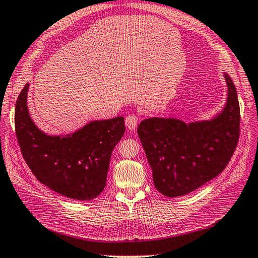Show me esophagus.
Here are the masks:
<instances>
[{
  "label": "esophagus",
  "instance_id": "obj_1",
  "mask_svg": "<svg viewBox=\"0 0 258 258\" xmlns=\"http://www.w3.org/2000/svg\"><path fill=\"white\" fill-rule=\"evenodd\" d=\"M138 116L135 114H130L125 119V124H126V127H127L130 131H134L136 128V126H138Z\"/></svg>",
  "mask_w": 258,
  "mask_h": 258
}]
</instances>
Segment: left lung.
<instances>
[{"instance_id": "8db88e82", "label": "left lung", "mask_w": 258, "mask_h": 258, "mask_svg": "<svg viewBox=\"0 0 258 258\" xmlns=\"http://www.w3.org/2000/svg\"><path fill=\"white\" fill-rule=\"evenodd\" d=\"M227 102L214 118L185 124L175 118L151 117L138 128L153 182L170 198L192 192L223 172L239 139L240 112L233 80L225 73Z\"/></svg>"}]
</instances>
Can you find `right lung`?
Masks as SVG:
<instances>
[{"label": "right lung", "mask_w": 258, "mask_h": 258, "mask_svg": "<svg viewBox=\"0 0 258 258\" xmlns=\"http://www.w3.org/2000/svg\"><path fill=\"white\" fill-rule=\"evenodd\" d=\"M29 84L15 104V134L23 159L40 182L75 200H92L104 190L109 160L125 132L124 117L93 120L73 134L52 136L29 115Z\"/></svg>", "instance_id": "right-lung-1"}]
</instances>
